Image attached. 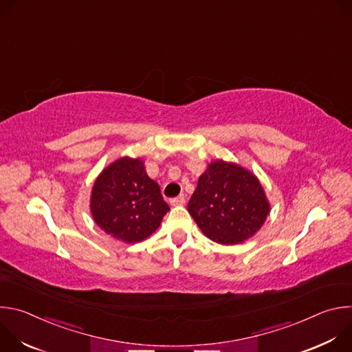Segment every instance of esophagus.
<instances>
[{
    "label": "esophagus",
    "instance_id": "1",
    "mask_svg": "<svg viewBox=\"0 0 352 352\" xmlns=\"http://www.w3.org/2000/svg\"><path fill=\"white\" fill-rule=\"evenodd\" d=\"M185 202H186L185 195H179V196L173 197V199L170 200V204H171L173 206H181V205H185Z\"/></svg>",
    "mask_w": 352,
    "mask_h": 352
}]
</instances>
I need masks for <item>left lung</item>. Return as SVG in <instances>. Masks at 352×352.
<instances>
[{"label": "left lung", "instance_id": "obj_1", "mask_svg": "<svg viewBox=\"0 0 352 352\" xmlns=\"http://www.w3.org/2000/svg\"><path fill=\"white\" fill-rule=\"evenodd\" d=\"M188 212L214 242L234 245L252 236L270 206L258 178L234 163L214 162L200 175Z\"/></svg>", "mask_w": 352, "mask_h": 352}]
</instances>
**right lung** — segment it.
<instances>
[{"label": "right lung", "mask_w": 352, "mask_h": 352, "mask_svg": "<svg viewBox=\"0 0 352 352\" xmlns=\"http://www.w3.org/2000/svg\"><path fill=\"white\" fill-rule=\"evenodd\" d=\"M90 209L96 224L117 239L132 243L152 235L170 210L160 186L143 163L122 157L94 182Z\"/></svg>", "instance_id": "add662e5"}]
</instances>
